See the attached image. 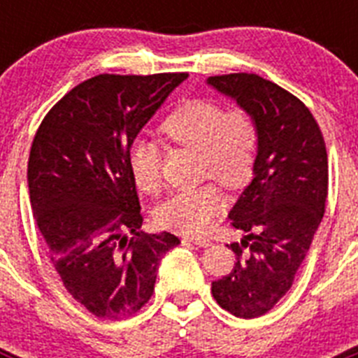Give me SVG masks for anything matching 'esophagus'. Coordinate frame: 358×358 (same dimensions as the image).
I'll use <instances>...</instances> for the list:
<instances>
[{
    "instance_id": "obj_1",
    "label": "esophagus",
    "mask_w": 358,
    "mask_h": 358,
    "mask_svg": "<svg viewBox=\"0 0 358 358\" xmlns=\"http://www.w3.org/2000/svg\"><path fill=\"white\" fill-rule=\"evenodd\" d=\"M186 242H192L194 245H197V248H210L211 243H213L210 238H206V236H188Z\"/></svg>"
}]
</instances>
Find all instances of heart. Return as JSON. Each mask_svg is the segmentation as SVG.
I'll return each mask as SVG.
<instances>
[{
    "instance_id": "b5f03b06",
    "label": "heart",
    "mask_w": 358,
    "mask_h": 358,
    "mask_svg": "<svg viewBox=\"0 0 358 358\" xmlns=\"http://www.w3.org/2000/svg\"><path fill=\"white\" fill-rule=\"evenodd\" d=\"M170 141L201 154L202 176H211L227 188L248 185L255 173L260 127L245 109L226 110L213 100L195 98L181 103L161 123ZM132 181L145 194L161 188V152L156 143L138 138L127 152ZM224 208V195L215 185L179 189L157 208V222L166 229L199 235Z\"/></svg>"
}]
</instances>
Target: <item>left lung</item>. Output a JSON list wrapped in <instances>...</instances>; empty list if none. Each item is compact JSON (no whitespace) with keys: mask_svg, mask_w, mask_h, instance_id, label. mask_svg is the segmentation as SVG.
I'll list each match as a JSON object with an SVG mask.
<instances>
[{"mask_svg":"<svg viewBox=\"0 0 358 358\" xmlns=\"http://www.w3.org/2000/svg\"><path fill=\"white\" fill-rule=\"evenodd\" d=\"M218 93L233 98L255 116L260 148L252 181L242 192L229 220L242 229L227 276L211 283V294L236 317L267 314L289 292L324 215L328 195V156L317 122L308 107L252 73L208 78Z\"/></svg>","mask_w":358,"mask_h":358,"instance_id":"obj_1","label":"left lung"}]
</instances>
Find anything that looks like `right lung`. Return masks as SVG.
<instances>
[{
    "mask_svg": "<svg viewBox=\"0 0 358 358\" xmlns=\"http://www.w3.org/2000/svg\"><path fill=\"white\" fill-rule=\"evenodd\" d=\"M186 78L96 75L50 109L31 143L28 194L37 227L66 290L96 317L118 321L140 312L161 258L181 243L166 231H140L127 152Z\"/></svg>",
    "mask_w": 358,
    "mask_h": 358,
    "instance_id": "right-lung-1",
    "label": "right lung"
}]
</instances>
